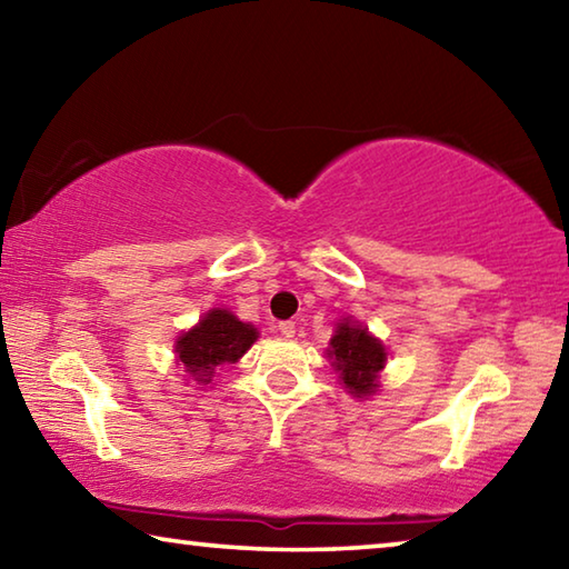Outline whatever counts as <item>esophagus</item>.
I'll return each mask as SVG.
<instances>
[{
	"label": "esophagus",
	"mask_w": 569,
	"mask_h": 569,
	"mask_svg": "<svg viewBox=\"0 0 569 569\" xmlns=\"http://www.w3.org/2000/svg\"><path fill=\"white\" fill-rule=\"evenodd\" d=\"M278 333H281L283 339H291V336L296 333V323L293 321H281V323H278Z\"/></svg>",
	"instance_id": "obj_1"
}]
</instances>
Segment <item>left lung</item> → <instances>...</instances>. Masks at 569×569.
<instances>
[{"instance_id": "left-lung-1", "label": "left lung", "mask_w": 569, "mask_h": 569, "mask_svg": "<svg viewBox=\"0 0 569 569\" xmlns=\"http://www.w3.org/2000/svg\"><path fill=\"white\" fill-rule=\"evenodd\" d=\"M326 353L343 389L353 397L363 399L379 391V373L387 363V349L379 339H373L369 329L343 319L336 323V333Z\"/></svg>"}]
</instances>
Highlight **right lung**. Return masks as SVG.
<instances>
[{"mask_svg": "<svg viewBox=\"0 0 569 569\" xmlns=\"http://www.w3.org/2000/svg\"><path fill=\"white\" fill-rule=\"evenodd\" d=\"M256 339L258 331L253 326L238 321L226 308H210L203 319L176 341V353L192 381L208 387L220 366L236 363Z\"/></svg>", "mask_w": 569, "mask_h": 569, "instance_id": "obj_1", "label": "right lung"}]
</instances>
